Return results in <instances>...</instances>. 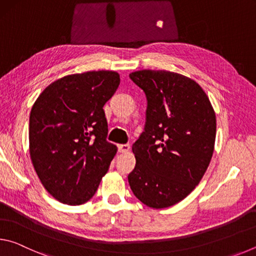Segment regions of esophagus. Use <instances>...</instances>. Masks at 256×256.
I'll list each match as a JSON object with an SVG mask.
<instances>
[{
    "label": "esophagus",
    "instance_id": "esophagus-1",
    "mask_svg": "<svg viewBox=\"0 0 256 256\" xmlns=\"http://www.w3.org/2000/svg\"><path fill=\"white\" fill-rule=\"evenodd\" d=\"M131 149L130 144H118V151L120 154H126Z\"/></svg>",
    "mask_w": 256,
    "mask_h": 256
}]
</instances>
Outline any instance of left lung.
<instances>
[{
	"label": "left lung",
	"mask_w": 256,
	"mask_h": 256,
	"mask_svg": "<svg viewBox=\"0 0 256 256\" xmlns=\"http://www.w3.org/2000/svg\"><path fill=\"white\" fill-rule=\"evenodd\" d=\"M148 107L144 132L134 142L136 168L128 175L134 196L164 209L200 183L214 150L216 120L202 86L180 73L141 70L130 74Z\"/></svg>",
	"instance_id": "left-lung-1"
}]
</instances>
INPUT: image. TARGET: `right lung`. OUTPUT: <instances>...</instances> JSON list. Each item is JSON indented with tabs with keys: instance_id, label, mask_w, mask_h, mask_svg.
<instances>
[{
	"instance_id": "1",
	"label": "right lung",
	"mask_w": 256,
	"mask_h": 256,
	"mask_svg": "<svg viewBox=\"0 0 256 256\" xmlns=\"http://www.w3.org/2000/svg\"><path fill=\"white\" fill-rule=\"evenodd\" d=\"M115 71H88L52 82L34 102L29 154L42 184L68 206L97 192L118 146L106 141L102 107L120 86Z\"/></svg>"
}]
</instances>
